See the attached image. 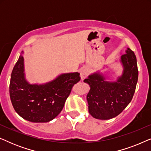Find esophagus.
Wrapping results in <instances>:
<instances>
[{
  "label": "esophagus",
  "instance_id": "1",
  "mask_svg": "<svg viewBox=\"0 0 151 151\" xmlns=\"http://www.w3.org/2000/svg\"><path fill=\"white\" fill-rule=\"evenodd\" d=\"M88 74H89V71H88V68L85 67L82 68L80 70V78H81V80H83L84 78L87 77Z\"/></svg>",
  "mask_w": 151,
  "mask_h": 151
}]
</instances>
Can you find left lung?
I'll list each match as a JSON object with an SVG mask.
<instances>
[{
	"mask_svg": "<svg viewBox=\"0 0 151 151\" xmlns=\"http://www.w3.org/2000/svg\"><path fill=\"white\" fill-rule=\"evenodd\" d=\"M123 71L116 81L111 82L100 71L88 76L84 82L90 91L86 96L88 113L94 118L109 119L122 112L133 98L138 80L137 59L131 49L127 48L120 58Z\"/></svg>",
	"mask_w": 151,
	"mask_h": 151,
	"instance_id": "left-lung-1",
	"label": "left lung"
}]
</instances>
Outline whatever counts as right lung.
I'll return each mask as SVG.
<instances>
[{
  "label": "right lung",
  "instance_id": "right-lung-1",
  "mask_svg": "<svg viewBox=\"0 0 151 151\" xmlns=\"http://www.w3.org/2000/svg\"><path fill=\"white\" fill-rule=\"evenodd\" d=\"M23 53L12 72L9 95L12 105L26 120L48 122L63 110L72 86L80 81V73H63L46 83L30 84L25 78Z\"/></svg>",
  "mask_w": 151,
  "mask_h": 151
}]
</instances>
